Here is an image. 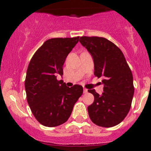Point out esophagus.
<instances>
[{"instance_id":"esophagus-1","label":"esophagus","mask_w":151,"mask_h":151,"mask_svg":"<svg viewBox=\"0 0 151 151\" xmlns=\"http://www.w3.org/2000/svg\"><path fill=\"white\" fill-rule=\"evenodd\" d=\"M83 91H84V93H85V94H86V93H88V89L84 88L83 89Z\"/></svg>"}]
</instances>
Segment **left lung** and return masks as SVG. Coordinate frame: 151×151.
Listing matches in <instances>:
<instances>
[{
	"label": "left lung",
	"mask_w": 151,
	"mask_h": 151,
	"mask_svg": "<svg viewBox=\"0 0 151 151\" xmlns=\"http://www.w3.org/2000/svg\"><path fill=\"white\" fill-rule=\"evenodd\" d=\"M79 42L88 50L94 63V74L102 78L104 93L88 90L94 97L88 106L91 120L101 127L120 123L127 116L134 95L133 76L122 50L102 37L82 36Z\"/></svg>",
	"instance_id": "8db88e82"
}]
</instances>
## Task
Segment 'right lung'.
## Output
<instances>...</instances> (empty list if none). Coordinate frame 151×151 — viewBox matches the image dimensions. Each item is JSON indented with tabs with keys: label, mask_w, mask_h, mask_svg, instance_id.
<instances>
[{
	"label": "right lung",
	"mask_w": 151,
	"mask_h": 151,
	"mask_svg": "<svg viewBox=\"0 0 151 151\" xmlns=\"http://www.w3.org/2000/svg\"><path fill=\"white\" fill-rule=\"evenodd\" d=\"M78 38L47 40L29 64L25 80L27 102L36 119L45 126L55 127L66 122L83 93L81 85L69 88L57 78L63 74L64 62Z\"/></svg>",
	"instance_id": "right-lung-1"
}]
</instances>
